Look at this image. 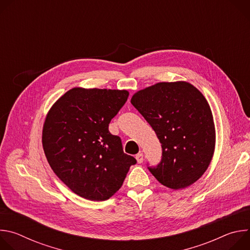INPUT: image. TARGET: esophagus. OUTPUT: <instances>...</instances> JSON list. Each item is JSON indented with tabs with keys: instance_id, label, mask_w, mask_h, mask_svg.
I'll list each match as a JSON object with an SVG mask.
<instances>
[{
	"instance_id": "34e87169",
	"label": "esophagus",
	"mask_w": 250,
	"mask_h": 250,
	"mask_svg": "<svg viewBox=\"0 0 250 250\" xmlns=\"http://www.w3.org/2000/svg\"><path fill=\"white\" fill-rule=\"evenodd\" d=\"M135 158H136V160H137L138 163H142V162H144V154H142L141 152L138 153V154H136V155H135Z\"/></svg>"
}]
</instances>
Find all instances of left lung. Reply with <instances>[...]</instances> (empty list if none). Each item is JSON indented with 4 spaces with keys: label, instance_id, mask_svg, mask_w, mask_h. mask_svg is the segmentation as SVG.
Here are the masks:
<instances>
[{
    "label": "left lung",
    "instance_id": "obj_1",
    "mask_svg": "<svg viewBox=\"0 0 250 250\" xmlns=\"http://www.w3.org/2000/svg\"><path fill=\"white\" fill-rule=\"evenodd\" d=\"M130 103L161 144V162L148 167L158 182L179 190L199 180L216 146L215 123L204 95L185 81L160 82L137 91Z\"/></svg>",
    "mask_w": 250,
    "mask_h": 250
}]
</instances>
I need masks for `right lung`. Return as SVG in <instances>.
<instances>
[{"label": "right lung", "mask_w": 250, "mask_h": 250, "mask_svg": "<svg viewBox=\"0 0 250 250\" xmlns=\"http://www.w3.org/2000/svg\"><path fill=\"white\" fill-rule=\"evenodd\" d=\"M127 97L126 90L76 87L61 96L46 115V159L59 179L84 199H110L136 163L124 152L121 138L109 131Z\"/></svg>", "instance_id": "1"}]
</instances>
